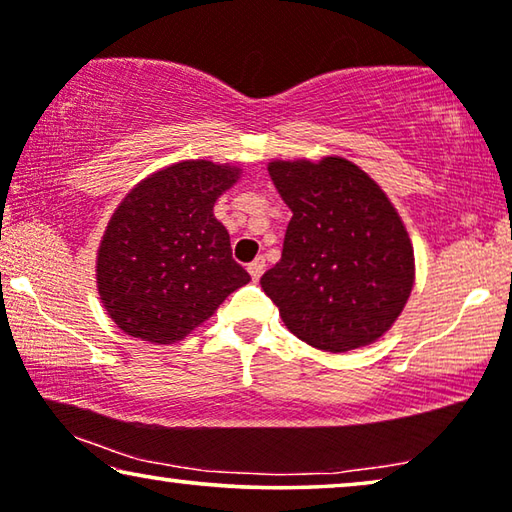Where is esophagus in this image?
Returning <instances> with one entry per match:
<instances>
[{
  "label": "esophagus",
  "instance_id": "34e87169",
  "mask_svg": "<svg viewBox=\"0 0 512 512\" xmlns=\"http://www.w3.org/2000/svg\"><path fill=\"white\" fill-rule=\"evenodd\" d=\"M264 269H266L264 257H257V259H253V262L248 264V273H250V276H253V280H259V278H262Z\"/></svg>",
  "mask_w": 512,
  "mask_h": 512
}]
</instances>
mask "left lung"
Returning a JSON list of instances; mask_svg holds the SVG:
<instances>
[{"label": "left lung", "mask_w": 512, "mask_h": 512, "mask_svg": "<svg viewBox=\"0 0 512 512\" xmlns=\"http://www.w3.org/2000/svg\"><path fill=\"white\" fill-rule=\"evenodd\" d=\"M292 211L280 262L262 276L294 336L327 352L378 341L415 280L413 243L380 185L343 157L269 162Z\"/></svg>", "instance_id": "left-lung-1"}]
</instances>
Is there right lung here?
Returning <instances> with one entry per match:
<instances>
[{
  "mask_svg": "<svg viewBox=\"0 0 512 512\" xmlns=\"http://www.w3.org/2000/svg\"><path fill=\"white\" fill-rule=\"evenodd\" d=\"M241 169L185 160L120 201L97 250V290L125 334L176 343L250 280L213 206Z\"/></svg>",
  "mask_w": 512,
  "mask_h": 512,
  "instance_id": "obj_1",
  "label": "right lung"
}]
</instances>
